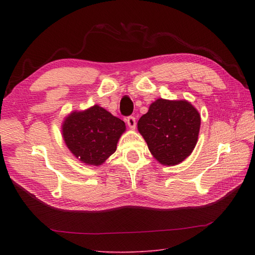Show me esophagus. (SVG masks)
Wrapping results in <instances>:
<instances>
[{
  "mask_svg": "<svg viewBox=\"0 0 255 255\" xmlns=\"http://www.w3.org/2000/svg\"><path fill=\"white\" fill-rule=\"evenodd\" d=\"M126 122H127V125H128L129 128L133 129L134 127H136V118H134V117L129 116V117L126 119Z\"/></svg>",
  "mask_w": 255,
  "mask_h": 255,
  "instance_id": "obj_1",
  "label": "esophagus"
}]
</instances>
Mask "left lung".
Instances as JSON below:
<instances>
[{"label": "left lung", "instance_id": "1", "mask_svg": "<svg viewBox=\"0 0 255 255\" xmlns=\"http://www.w3.org/2000/svg\"><path fill=\"white\" fill-rule=\"evenodd\" d=\"M137 125L153 158L162 165L172 166L193 152L198 140L200 115L186 100L158 99Z\"/></svg>", "mask_w": 255, "mask_h": 255}]
</instances>
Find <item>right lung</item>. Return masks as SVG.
I'll return each instance as SVG.
<instances>
[{
    "label": "right lung",
    "mask_w": 255,
    "mask_h": 255,
    "mask_svg": "<svg viewBox=\"0 0 255 255\" xmlns=\"http://www.w3.org/2000/svg\"><path fill=\"white\" fill-rule=\"evenodd\" d=\"M126 125L100 105L73 111L61 125L68 149L85 165H102L115 152Z\"/></svg>",
    "instance_id": "right-lung-1"
}]
</instances>
